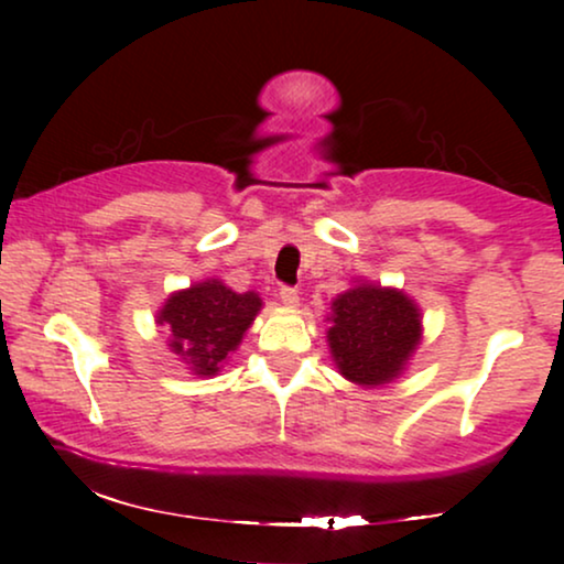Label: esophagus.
Instances as JSON below:
<instances>
[{
	"label": "esophagus",
	"mask_w": 564,
	"mask_h": 564,
	"mask_svg": "<svg viewBox=\"0 0 564 564\" xmlns=\"http://www.w3.org/2000/svg\"><path fill=\"white\" fill-rule=\"evenodd\" d=\"M280 303H282L284 307H297V303H300L297 290H292V288H282V290H280Z\"/></svg>",
	"instance_id": "obj_1"
}]
</instances>
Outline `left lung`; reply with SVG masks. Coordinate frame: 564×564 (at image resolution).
I'll return each mask as SVG.
<instances>
[{
  "label": "left lung",
  "mask_w": 564,
  "mask_h": 564,
  "mask_svg": "<svg viewBox=\"0 0 564 564\" xmlns=\"http://www.w3.org/2000/svg\"><path fill=\"white\" fill-rule=\"evenodd\" d=\"M328 346L349 382L380 388L403 372L421 341V311L400 290L359 282L330 303Z\"/></svg>",
  "instance_id": "8db88e82"
}]
</instances>
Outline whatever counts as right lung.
Here are the masks:
<instances>
[{
    "instance_id": "right-lung-1",
    "label": "right lung",
    "mask_w": 564,
    "mask_h": 564,
    "mask_svg": "<svg viewBox=\"0 0 564 564\" xmlns=\"http://www.w3.org/2000/svg\"><path fill=\"white\" fill-rule=\"evenodd\" d=\"M261 311L257 292H234L220 280H205L174 292L156 315L166 326L169 346L199 377L218 375L230 351L238 349L246 330Z\"/></svg>"
}]
</instances>
